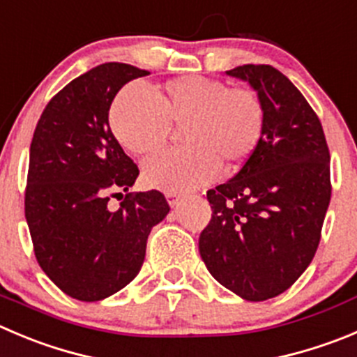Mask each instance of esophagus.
<instances>
[{
    "label": "esophagus",
    "instance_id": "34e87169",
    "mask_svg": "<svg viewBox=\"0 0 357 357\" xmlns=\"http://www.w3.org/2000/svg\"><path fill=\"white\" fill-rule=\"evenodd\" d=\"M181 198L182 196L178 195V192H166V199H168L169 206L178 205V203H181Z\"/></svg>",
    "mask_w": 357,
    "mask_h": 357
}]
</instances>
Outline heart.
Masks as SVG:
<instances>
[{
	"label": "heart",
	"mask_w": 357,
	"mask_h": 357,
	"mask_svg": "<svg viewBox=\"0 0 357 357\" xmlns=\"http://www.w3.org/2000/svg\"><path fill=\"white\" fill-rule=\"evenodd\" d=\"M169 126L182 128L178 151L149 159L144 181L166 192H188L224 169L242 166L259 145L264 110L259 96L198 75L178 77L152 91L126 87L110 108V128L135 155H152L166 145Z\"/></svg>",
	"instance_id": "obj_1"
}]
</instances>
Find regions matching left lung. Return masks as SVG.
Returning <instances> with one entry per match:
<instances>
[{"label":"left lung","mask_w":357,"mask_h":357,"mask_svg":"<svg viewBox=\"0 0 357 357\" xmlns=\"http://www.w3.org/2000/svg\"><path fill=\"white\" fill-rule=\"evenodd\" d=\"M226 75L259 96V145L238 173L206 192L212 219L199 254L212 277L247 301L282 294L308 268L331 198L329 151L319 117L294 84L270 64Z\"/></svg>","instance_id":"1"}]
</instances>
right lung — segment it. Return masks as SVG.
Here are the masks:
<instances>
[{
    "label": "right lung",
    "instance_id": "1",
    "mask_svg": "<svg viewBox=\"0 0 357 357\" xmlns=\"http://www.w3.org/2000/svg\"><path fill=\"white\" fill-rule=\"evenodd\" d=\"M149 71L105 63L71 80L43 110L29 149L26 220L35 256L68 296L100 301L133 280L152 227L169 212L159 191L131 195L117 211L110 195L130 191L138 166L115 140V94Z\"/></svg>",
    "mask_w": 357,
    "mask_h": 357
}]
</instances>
